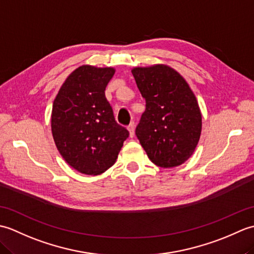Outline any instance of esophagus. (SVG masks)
<instances>
[{
    "mask_svg": "<svg viewBox=\"0 0 254 254\" xmlns=\"http://www.w3.org/2000/svg\"><path fill=\"white\" fill-rule=\"evenodd\" d=\"M134 128H135V124H134V122H131L130 124H128V127H127V130H128V132H130V136L131 137L134 136Z\"/></svg>",
    "mask_w": 254,
    "mask_h": 254,
    "instance_id": "obj_1",
    "label": "esophagus"
}]
</instances>
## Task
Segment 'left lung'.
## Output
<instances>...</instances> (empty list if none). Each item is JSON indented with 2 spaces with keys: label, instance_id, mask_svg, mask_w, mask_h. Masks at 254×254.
Segmentation results:
<instances>
[{
  "label": "left lung",
  "instance_id": "left-lung-1",
  "mask_svg": "<svg viewBox=\"0 0 254 254\" xmlns=\"http://www.w3.org/2000/svg\"><path fill=\"white\" fill-rule=\"evenodd\" d=\"M132 74L146 109L135 134L155 165L172 168L191 157L201 136L197 100L181 75L164 64L134 67Z\"/></svg>",
  "mask_w": 254,
  "mask_h": 254
}]
</instances>
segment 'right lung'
Wrapping results in <instances>:
<instances>
[{"label":"right lung","instance_id":"right-lung-1","mask_svg":"<svg viewBox=\"0 0 254 254\" xmlns=\"http://www.w3.org/2000/svg\"><path fill=\"white\" fill-rule=\"evenodd\" d=\"M115 68L82 65L61 86L52 107L51 130L66 163L97 176L116 163L128 131L118 124L105 90Z\"/></svg>","mask_w":254,"mask_h":254}]
</instances>
